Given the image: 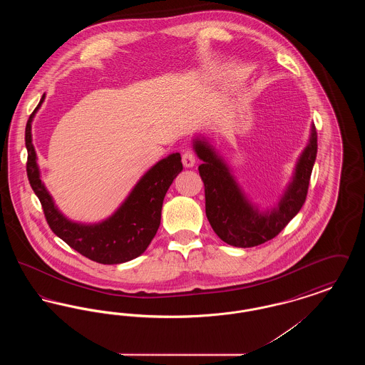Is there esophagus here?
I'll use <instances>...</instances> for the list:
<instances>
[{
  "instance_id": "obj_1",
  "label": "esophagus",
  "mask_w": 365,
  "mask_h": 365,
  "mask_svg": "<svg viewBox=\"0 0 365 365\" xmlns=\"http://www.w3.org/2000/svg\"><path fill=\"white\" fill-rule=\"evenodd\" d=\"M182 163H183V165H185L186 168L194 167V164H195V156H194V153L190 152V150L185 152V153L182 155Z\"/></svg>"
}]
</instances>
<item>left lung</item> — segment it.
<instances>
[{
    "mask_svg": "<svg viewBox=\"0 0 365 365\" xmlns=\"http://www.w3.org/2000/svg\"><path fill=\"white\" fill-rule=\"evenodd\" d=\"M202 160L198 167L205 186V213L217 237L235 247H253L275 238L302 208L317 155V134L312 124L307 148L298 157L294 174L278 204L262 210L250 202L231 174L226 161L204 137L192 139Z\"/></svg>",
    "mask_w": 365,
    "mask_h": 365,
    "instance_id": "8db88e82",
    "label": "left lung"
}]
</instances>
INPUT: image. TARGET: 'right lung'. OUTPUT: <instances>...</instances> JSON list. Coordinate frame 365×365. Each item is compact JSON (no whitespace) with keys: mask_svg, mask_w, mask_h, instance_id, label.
I'll return each instance as SVG.
<instances>
[{"mask_svg":"<svg viewBox=\"0 0 365 365\" xmlns=\"http://www.w3.org/2000/svg\"><path fill=\"white\" fill-rule=\"evenodd\" d=\"M43 100L45 94L26 125V148L29 152L27 176L41 201L48 225L58 238L90 260L122 264L137 259L156 235L165 192L176 175L183 170L180 155L173 153L156 163L139 179L122 205L103 222L93 225L72 222L56 207L52 195L41 180L36 163L31 123Z\"/></svg>","mask_w":365,"mask_h":365,"instance_id":"right-lung-1","label":"right lung"}]
</instances>
